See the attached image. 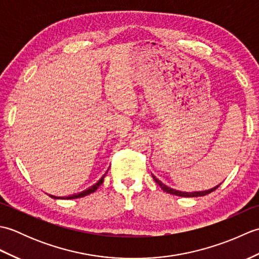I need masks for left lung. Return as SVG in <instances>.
I'll return each mask as SVG.
<instances>
[{
  "label": "left lung",
  "instance_id": "left-lung-1",
  "mask_svg": "<svg viewBox=\"0 0 259 259\" xmlns=\"http://www.w3.org/2000/svg\"><path fill=\"white\" fill-rule=\"evenodd\" d=\"M152 178H153V180L156 181V183L160 186V188L163 190V191H166L167 194H170V195H175V196H179V197H201V196H206V195H208V194H210V192H212L213 190H216L218 187H219V185L218 186H216V187H213V188H211V189H208V190H203V191H194V192H184V191H179V190H175V189H172V188H169L168 186H166L164 184H162L160 180H159L158 178H156L155 176L152 175Z\"/></svg>",
  "mask_w": 259,
  "mask_h": 259
}]
</instances>
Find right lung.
I'll list each match as a JSON object with an SVG mask.
<instances>
[{"label": "right lung", "mask_w": 259, "mask_h": 259, "mask_svg": "<svg viewBox=\"0 0 259 259\" xmlns=\"http://www.w3.org/2000/svg\"><path fill=\"white\" fill-rule=\"evenodd\" d=\"M107 172H108V171H107ZM104 176H106V174H104ZM104 176H102L101 179H99L98 183H97V184H95L93 186H91L90 188H88V189L83 190L82 192H79V194H76V195H72V196H70V197H67V198H65V199H75V198L84 197V196H88V195L92 194V192H95V191L99 188V186H100V185L103 183V178H104Z\"/></svg>", "instance_id": "1"}]
</instances>
